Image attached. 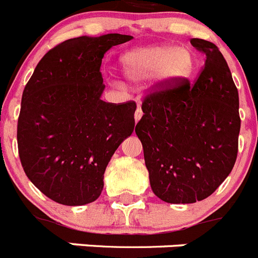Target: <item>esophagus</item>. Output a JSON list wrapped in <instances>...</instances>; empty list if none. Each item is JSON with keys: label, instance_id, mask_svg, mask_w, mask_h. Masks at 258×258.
<instances>
[{"label": "esophagus", "instance_id": "1", "mask_svg": "<svg viewBox=\"0 0 258 258\" xmlns=\"http://www.w3.org/2000/svg\"><path fill=\"white\" fill-rule=\"evenodd\" d=\"M142 115H143L142 108H141V106H138L136 109V113H134V120H136V122L140 121L141 117H142Z\"/></svg>", "mask_w": 258, "mask_h": 258}]
</instances>
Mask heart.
Wrapping results in <instances>:
<instances>
[{
    "label": "heart",
    "instance_id": "heart-1",
    "mask_svg": "<svg viewBox=\"0 0 258 258\" xmlns=\"http://www.w3.org/2000/svg\"><path fill=\"white\" fill-rule=\"evenodd\" d=\"M121 66L125 77L131 83H145L156 76L161 86H172L192 74L195 59L187 49H178L173 45H154L125 54Z\"/></svg>",
    "mask_w": 258,
    "mask_h": 258
}]
</instances>
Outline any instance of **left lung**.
Instances as JSON below:
<instances>
[{"label": "left lung", "instance_id": "8db88e82", "mask_svg": "<svg viewBox=\"0 0 258 258\" xmlns=\"http://www.w3.org/2000/svg\"><path fill=\"white\" fill-rule=\"evenodd\" d=\"M191 45L206 63L190 86L187 79L151 90L143 98L136 133L143 146L150 184L172 204L206 199L234 168L240 132L239 94L218 47L202 38Z\"/></svg>", "mask_w": 258, "mask_h": 258}]
</instances>
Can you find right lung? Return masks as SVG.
<instances>
[{
	"mask_svg": "<svg viewBox=\"0 0 258 258\" xmlns=\"http://www.w3.org/2000/svg\"><path fill=\"white\" fill-rule=\"evenodd\" d=\"M132 36L71 38L42 56L22 95L18 150L27 177L54 202L84 206L103 190V174L133 133L136 102L107 103L102 59Z\"/></svg>",
	"mask_w": 258,
	"mask_h": 258,
	"instance_id": "1",
	"label": "right lung"
}]
</instances>
